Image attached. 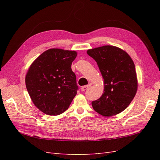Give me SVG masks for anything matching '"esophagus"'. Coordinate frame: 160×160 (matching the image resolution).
I'll list each match as a JSON object with an SVG mask.
<instances>
[{
    "mask_svg": "<svg viewBox=\"0 0 160 160\" xmlns=\"http://www.w3.org/2000/svg\"><path fill=\"white\" fill-rule=\"evenodd\" d=\"M90 87H91L90 85H88L83 86V87H82V88H81V90L82 91H86L88 89H89V88H90Z\"/></svg>",
    "mask_w": 160,
    "mask_h": 160,
    "instance_id": "esophagus-1",
    "label": "esophagus"
}]
</instances>
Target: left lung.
<instances>
[{"label": "left lung", "instance_id": "8db88e82", "mask_svg": "<svg viewBox=\"0 0 160 160\" xmlns=\"http://www.w3.org/2000/svg\"><path fill=\"white\" fill-rule=\"evenodd\" d=\"M98 63L104 82V92L92 107L99 114L111 117L126 109L137 93L138 82L134 62L127 52L105 45L87 51Z\"/></svg>", "mask_w": 160, "mask_h": 160}]
</instances>
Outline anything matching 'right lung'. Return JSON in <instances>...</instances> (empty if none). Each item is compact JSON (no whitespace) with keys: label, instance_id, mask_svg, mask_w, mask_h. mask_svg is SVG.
Wrapping results in <instances>:
<instances>
[{"label":"right lung","instance_id":"1","mask_svg":"<svg viewBox=\"0 0 160 160\" xmlns=\"http://www.w3.org/2000/svg\"><path fill=\"white\" fill-rule=\"evenodd\" d=\"M77 55L75 51L53 48L43 52L28 68L26 88L42 113L58 115L69 108L78 89L71 67Z\"/></svg>","mask_w":160,"mask_h":160}]
</instances>
